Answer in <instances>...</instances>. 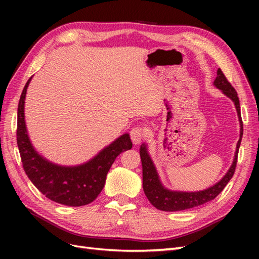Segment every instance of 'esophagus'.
I'll use <instances>...</instances> for the list:
<instances>
[{
  "mask_svg": "<svg viewBox=\"0 0 259 259\" xmlns=\"http://www.w3.org/2000/svg\"><path fill=\"white\" fill-rule=\"evenodd\" d=\"M145 137V132L140 126H136L134 128H132L131 131V138L132 142L134 143V145H138L142 142V139Z\"/></svg>",
  "mask_w": 259,
  "mask_h": 259,
  "instance_id": "34e87169",
  "label": "esophagus"
}]
</instances>
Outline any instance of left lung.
Instances as JSON below:
<instances>
[{"label": "left lung", "instance_id": "8db88e82", "mask_svg": "<svg viewBox=\"0 0 259 259\" xmlns=\"http://www.w3.org/2000/svg\"><path fill=\"white\" fill-rule=\"evenodd\" d=\"M214 86L223 92L224 95L230 98L237 109V113L240 122V138L237 144L236 152L230 168L227 171L226 175L219 180L218 183L211 187L206 188L204 190L194 191V192H186V191H174L169 190L163 186L161 179L159 177L158 170H156L153 161L150 154L148 152V147L146 144L140 146L139 153L142 159L143 165V188L144 192L151 204L160 210L164 211H176L192 208L207 203L214 200L217 195L221 193L226 185L229 183L234 174V169L237 166L238 152L241 145L242 135H243V124L241 119V110H240V101L238 98V94L232 88V85L226 79L225 74L221 69L217 70V76L214 81Z\"/></svg>", "mask_w": 259, "mask_h": 259}]
</instances>
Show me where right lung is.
I'll return each instance as SVG.
<instances>
[{"label":"right lung","mask_w":259,"mask_h":259,"mask_svg":"<svg viewBox=\"0 0 259 259\" xmlns=\"http://www.w3.org/2000/svg\"><path fill=\"white\" fill-rule=\"evenodd\" d=\"M31 79L32 76L21 93L17 112V145L23 169L31 183L50 200L68 206L90 204L103 190L116 156L132 149L131 137L127 133L121 135L90 161L79 165H59L45 159L34 149L26 126L25 100Z\"/></svg>","instance_id":"right-lung-1"}]
</instances>
